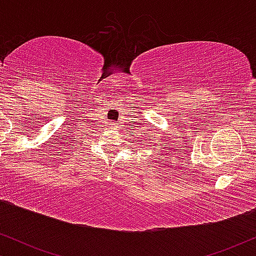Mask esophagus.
<instances>
[{
  "mask_svg": "<svg viewBox=\"0 0 256 256\" xmlns=\"http://www.w3.org/2000/svg\"><path fill=\"white\" fill-rule=\"evenodd\" d=\"M110 125H116V124H110Z\"/></svg>",
  "mask_w": 256,
  "mask_h": 256,
  "instance_id": "1",
  "label": "esophagus"
}]
</instances>
